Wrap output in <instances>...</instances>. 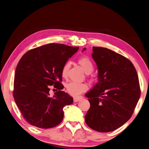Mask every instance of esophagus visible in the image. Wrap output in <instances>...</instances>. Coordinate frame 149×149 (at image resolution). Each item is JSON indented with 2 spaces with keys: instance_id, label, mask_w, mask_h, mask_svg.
<instances>
[{
  "instance_id": "obj_1",
  "label": "esophagus",
  "mask_w": 149,
  "mask_h": 149,
  "mask_svg": "<svg viewBox=\"0 0 149 149\" xmlns=\"http://www.w3.org/2000/svg\"><path fill=\"white\" fill-rule=\"evenodd\" d=\"M81 96H76V97H74L73 98V101L74 102H79V100H81Z\"/></svg>"
}]
</instances>
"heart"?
<instances>
[{
    "mask_svg": "<svg viewBox=\"0 0 149 149\" xmlns=\"http://www.w3.org/2000/svg\"><path fill=\"white\" fill-rule=\"evenodd\" d=\"M78 64L82 68L83 70L86 74L91 73L93 70V65L91 60L86 57H81L78 59ZM70 67V63L66 62L63 65L61 70V75L63 78H66L68 71ZM87 88L85 84L82 83H77L74 81H71L66 84V90L68 93L71 95L76 96L78 95L82 92L84 91Z\"/></svg>",
    "mask_w": 149,
    "mask_h": 149,
    "instance_id": "obj_1",
    "label": "heart"
}]
</instances>
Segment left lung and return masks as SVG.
Listing matches in <instances>:
<instances>
[{"instance_id": "obj_1", "label": "left lung", "mask_w": 149, "mask_h": 149, "mask_svg": "<svg viewBox=\"0 0 149 149\" xmlns=\"http://www.w3.org/2000/svg\"><path fill=\"white\" fill-rule=\"evenodd\" d=\"M92 50L98 82L85 94L90 108L84 118L94 130L109 132L132 116L140 96L139 78L133 64L121 54L102 47Z\"/></svg>"}]
</instances>
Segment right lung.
Returning a JSON list of instances; mask_svg holds the SVG:
<instances>
[{
  "mask_svg": "<svg viewBox=\"0 0 149 149\" xmlns=\"http://www.w3.org/2000/svg\"><path fill=\"white\" fill-rule=\"evenodd\" d=\"M79 47L48 44L27 51L16 67L13 96L24 118L41 128L58 125L64 116V107L73 103V97L62 91L61 70ZM54 85L59 91L49 92Z\"/></svg>",
  "mask_w": 149,
  "mask_h": 149,
  "instance_id": "obj_1",
  "label": "right lung"
}]
</instances>
